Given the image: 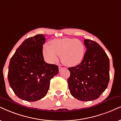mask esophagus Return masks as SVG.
I'll use <instances>...</instances> for the list:
<instances>
[{
	"instance_id": "esophagus-1",
	"label": "esophagus",
	"mask_w": 121,
	"mask_h": 121,
	"mask_svg": "<svg viewBox=\"0 0 121 121\" xmlns=\"http://www.w3.org/2000/svg\"><path fill=\"white\" fill-rule=\"evenodd\" d=\"M58 69H59V71H61L62 69H63V68L62 67H61V66H59V67H58Z\"/></svg>"
}]
</instances>
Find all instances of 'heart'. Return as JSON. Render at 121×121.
Returning a JSON list of instances; mask_svg holds the SVG:
<instances>
[{"label":"heart","mask_w":121,"mask_h":121,"mask_svg":"<svg viewBox=\"0 0 121 121\" xmlns=\"http://www.w3.org/2000/svg\"><path fill=\"white\" fill-rule=\"evenodd\" d=\"M85 46L81 41L76 39L62 38L52 40L50 45L43 47V54L45 60L50 63L57 62L59 56L64 65L74 66L83 60Z\"/></svg>","instance_id":"b5f03b06"}]
</instances>
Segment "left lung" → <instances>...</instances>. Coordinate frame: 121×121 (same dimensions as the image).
Listing matches in <instances>:
<instances>
[{
	"label": "left lung",
	"mask_w": 121,
	"mask_h": 121,
	"mask_svg": "<svg viewBox=\"0 0 121 121\" xmlns=\"http://www.w3.org/2000/svg\"><path fill=\"white\" fill-rule=\"evenodd\" d=\"M86 52L81 63L68 68L70 93L81 101L97 99L109 81V59L106 53L95 41L84 40Z\"/></svg>",
	"instance_id": "left-lung-1"
}]
</instances>
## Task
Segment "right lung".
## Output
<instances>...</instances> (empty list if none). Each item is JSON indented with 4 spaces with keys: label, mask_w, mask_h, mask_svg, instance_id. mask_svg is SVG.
<instances>
[{
    "label": "right lung",
    "mask_w": 121,
    "mask_h": 121,
    "mask_svg": "<svg viewBox=\"0 0 121 121\" xmlns=\"http://www.w3.org/2000/svg\"><path fill=\"white\" fill-rule=\"evenodd\" d=\"M45 38L42 34L27 39L10 60L8 78L19 98L35 102L47 95L50 80L59 72L58 65L46 63L43 54Z\"/></svg>",
    "instance_id": "obj_1"
}]
</instances>
